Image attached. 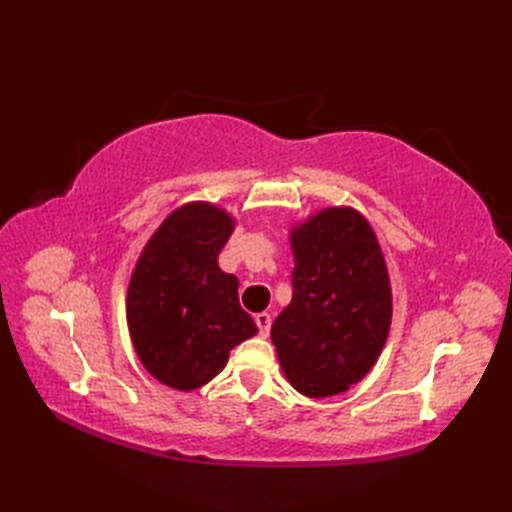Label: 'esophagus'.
Listing matches in <instances>:
<instances>
[{
	"label": "esophagus",
	"mask_w": 512,
	"mask_h": 512,
	"mask_svg": "<svg viewBox=\"0 0 512 512\" xmlns=\"http://www.w3.org/2000/svg\"><path fill=\"white\" fill-rule=\"evenodd\" d=\"M254 320H256V324H258V331H260V335H262V337H267V335H269V331H271V322H273L271 314H267V312H260V314H256V316H254Z\"/></svg>",
	"instance_id": "1"
}]
</instances>
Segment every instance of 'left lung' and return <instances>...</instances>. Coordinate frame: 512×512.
Segmentation results:
<instances>
[{"label":"left lung","instance_id":"obj_1","mask_svg":"<svg viewBox=\"0 0 512 512\" xmlns=\"http://www.w3.org/2000/svg\"><path fill=\"white\" fill-rule=\"evenodd\" d=\"M292 301L271 339L288 382L305 397L350 389L374 367L393 299L374 228L350 207L322 209L290 232Z\"/></svg>","mask_w":512,"mask_h":512}]
</instances>
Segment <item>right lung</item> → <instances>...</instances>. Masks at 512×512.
I'll use <instances>...</instances> for the list:
<instances>
[{
    "label": "right lung",
    "mask_w": 512,
    "mask_h": 512,
    "mask_svg": "<svg viewBox=\"0 0 512 512\" xmlns=\"http://www.w3.org/2000/svg\"><path fill=\"white\" fill-rule=\"evenodd\" d=\"M232 228L224 209L188 203L153 232L134 267L126 301L132 344L170 389H200L232 348L258 333L239 305V280L218 265Z\"/></svg>",
    "instance_id": "obj_1"
}]
</instances>
